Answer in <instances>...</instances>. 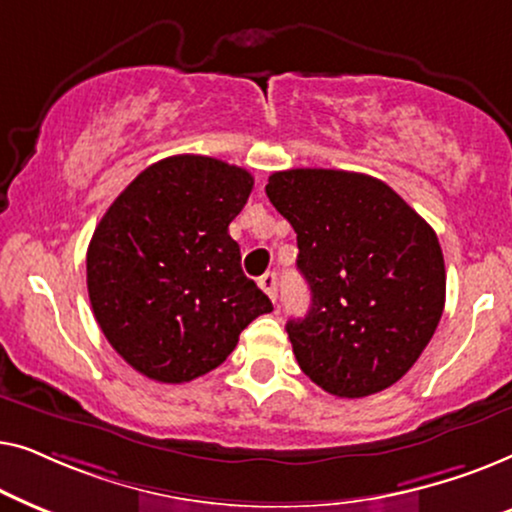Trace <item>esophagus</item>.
<instances>
[{"label":"esophagus","instance_id":"esophagus-1","mask_svg":"<svg viewBox=\"0 0 512 512\" xmlns=\"http://www.w3.org/2000/svg\"><path fill=\"white\" fill-rule=\"evenodd\" d=\"M258 286H261V289L268 293L272 303H277V275H275V272H265V275L258 279Z\"/></svg>","mask_w":512,"mask_h":512}]
</instances>
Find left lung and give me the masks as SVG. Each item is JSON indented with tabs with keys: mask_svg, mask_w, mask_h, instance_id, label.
<instances>
[{
	"mask_svg": "<svg viewBox=\"0 0 512 512\" xmlns=\"http://www.w3.org/2000/svg\"><path fill=\"white\" fill-rule=\"evenodd\" d=\"M265 193L298 235L310 312L286 333L298 366L340 398L391 387L415 366L445 307L433 228L384 181L345 170H286Z\"/></svg>",
	"mask_w": 512,
	"mask_h": 512,
	"instance_id": "left-lung-1",
	"label": "left lung"
}]
</instances>
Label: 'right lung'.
I'll return each instance as SVG.
<instances>
[{"mask_svg":"<svg viewBox=\"0 0 512 512\" xmlns=\"http://www.w3.org/2000/svg\"><path fill=\"white\" fill-rule=\"evenodd\" d=\"M251 188L237 165L170 156L137 174L97 223L86 256L93 314L109 345L151 380L209 373L272 312L228 235Z\"/></svg>","mask_w":512,"mask_h":512,"instance_id":"add662e5","label":"right lung"}]
</instances>
